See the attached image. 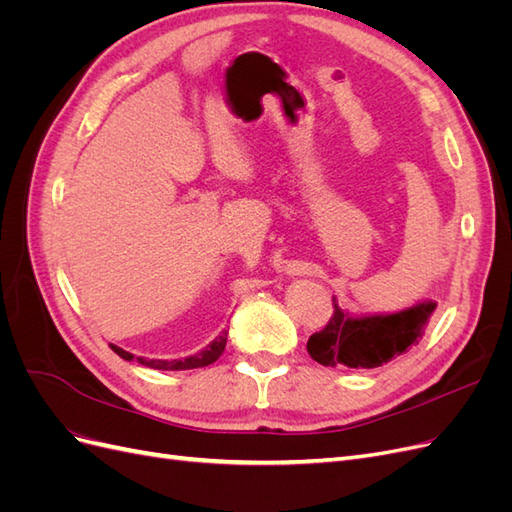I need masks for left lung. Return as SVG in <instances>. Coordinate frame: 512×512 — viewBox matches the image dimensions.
Returning a JSON list of instances; mask_svg holds the SVG:
<instances>
[{
	"mask_svg": "<svg viewBox=\"0 0 512 512\" xmlns=\"http://www.w3.org/2000/svg\"><path fill=\"white\" fill-rule=\"evenodd\" d=\"M436 305L421 301L395 314L352 316L333 297V316L327 327L309 337L307 352L324 367H380L418 344Z\"/></svg>",
	"mask_w": 512,
	"mask_h": 512,
	"instance_id": "left-lung-1",
	"label": "left lung"
}]
</instances>
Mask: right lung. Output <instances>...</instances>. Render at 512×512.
<instances>
[{
  "mask_svg": "<svg viewBox=\"0 0 512 512\" xmlns=\"http://www.w3.org/2000/svg\"><path fill=\"white\" fill-rule=\"evenodd\" d=\"M226 337H228V331H222L220 337H215L213 342L205 348L200 350L192 356H185V359H173V361H166V359H145V356H134L132 352L123 350L115 344H111L113 352H117L123 361H138L141 365L149 367V369H162V371H183V369H196V367H207L211 363H215L220 359V354L224 352L226 348Z\"/></svg>",
  "mask_w": 512,
  "mask_h": 512,
  "instance_id": "obj_1",
  "label": "right lung"
}]
</instances>
